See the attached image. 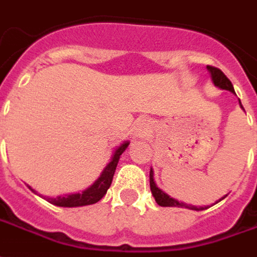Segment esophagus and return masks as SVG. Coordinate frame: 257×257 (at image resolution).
Returning <instances> with one entry per match:
<instances>
[{"label": "esophagus", "instance_id": "34e87169", "mask_svg": "<svg viewBox=\"0 0 257 257\" xmlns=\"http://www.w3.org/2000/svg\"><path fill=\"white\" fill-rule=\"evenodd\" d=\"M149 128H151V125H149L148 121L147 120H141V121H138L136 128H134V136L136 137H144V136H147Z\"/></svg>", "mask_w": 257, "mask_h": 257}]
</instances>
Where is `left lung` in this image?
Here are the masks:
<instances>
[{"mask_svg": "<svg viewBox=\"0 0 257 257\" xmlns=\"http://www.w3.org/2000/svg\"><path fill=\"white\" fill-rule=\"evenodd\" d=\"M207 70H209V73H210V77H212V81L214 83L216 87H219L221 90H228L231 92H235L234 91V87L231 84V81L228 80V77L225 76L220 69L214 66H207ZM239 105H241V101H239ZM241 108L243 109V106L241 105ZM149 185H151V191H152V195H154L155 201L156 203L159 205V206L163 207H187V209H192V210H203V209H207V207L210 206H192V205H187V203H184V202H178L177 199H174V198H170V196L167 195L166 192H163L161 188H158L156 187V184L154 181V170L151 169V172H149ZM227 196V195H225ZM225 196H223L221 199H224ZM221 199H219L217 202H220ZM216 202V203H217Z\"/></svg>", "mask_w": 257, "mask_h": 257, "instance_id": "8db88e82", "label": "left lung"}]
</instances>
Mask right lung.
Masks as SVG:
<instances>
[{
    "label": "right lung",
    "instance_id": "right-lung-1",
    "mask_svg": "<svg viewBox=\"0 0 257 257\" xmlns=\"http://www.w3.org/2000/svg\"><path fill=\"white\" fill-rule=\"evenodd\" d=\"M128 141H125L121 145H119L117 148L114 149L113 155H112V159L109 162L108 165L105 166V169L101 173V176L96 178L92 185H90L87 190H84L83 192H77V194H70V195H63V196H56V198H45L47 201L52 203V205H56V206L62 207H77V206H85V205H92V203H96L98 201H101L103 198V195L106 194V191L110 187L112 184V180H113L114 170H116V166L119 163L120 155L124 152L127 147H128ZM30 188V187H29ZM32 190V188H30ZM33 192H36L34 190H32Z\"/></svg>",
    "mask_w": 257,
    "mask_h": 257
}]
</instances>
